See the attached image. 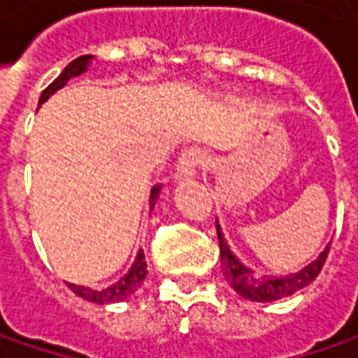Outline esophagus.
Here are the masks:
<instances>
[{"label": "esophagus", "mask_w": 358, "mask_h": 358, "mask_svg": "<svg viewBox=\"0 0 358 358\" xmlns=\"http://www.w3.org/2000/svg\"><path fill=\"white\" fill-rule=\"evenodd\" d=\"M205 161H207V155L197 151V149H189V151H185V153L181 155V159H179V165H177V173H175L177 181L191 179V177L197 173V169H199L201 165H205Z\"/></svg>", "instance_id": "obj_1"}]
</instances>
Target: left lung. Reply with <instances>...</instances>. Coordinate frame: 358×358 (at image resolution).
<instances>
[{"mask_svg": "<svg viewBox=\"0 0 358 358\" xmlns=\"http://www.w3.org/2000/svg\"><path fill=\"white\" fill-rule=\"evenodd\" d=\"M217 237H219V247H221V268H223L227 282L241 296H245L249 301H257V303H271V301H277L282 296L293 295L303 287H307L309 282L317 279V275L321 273L324 261H327V255H329V247H327L313 263L301 268L299 273L287 275V277H257L255 271L243 265L233 255L231 247L221 233L219 223H217Z\"/></svg>", "mask_w": 358, "mask_h": 358, "instance_id": "obj_1", "label": "left lung"}]
</instances>
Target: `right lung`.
I'll use <instances>...</instances> for the list:
<instances>
[{
    "label": "right lung",
    "mask_w": 358,
    "mask_h": 358,
    "mask_svg": "<svg viewBox=\"0 0 358 358\" xmlns=\"http://www.w3.org/2000/svg\"><path fill=\"white\" fill-rule=\"evenodd\" d=\"M91 59H93V55H81V57H77V59H73V62L69 63V65L62 71V76L57 77L51 85H48V87L43 90L41 97H39V105L45 103L49 97H51L57 90H62L63 85H65L71 77L81 76L83 71H87ZM159 191H161V185H155L151 189V197H149V199H151V209H153V205H155V201H157ZM145 275H147V261H145L143 251H139L137 257H135V263L131 265L129 273H127L125 277H121L115 285L107 287V289L95 291V289L83 287V285H73V282H67V287H69L77 296H81V299H85V301L97 303V305H107V303L125 301L127 296L133 295V293L141 287Z\"/></svg>",
    "instance_id": "obj_1"
}]
</instances>
